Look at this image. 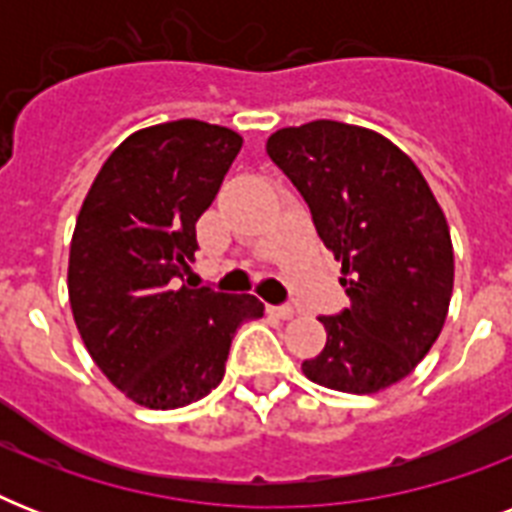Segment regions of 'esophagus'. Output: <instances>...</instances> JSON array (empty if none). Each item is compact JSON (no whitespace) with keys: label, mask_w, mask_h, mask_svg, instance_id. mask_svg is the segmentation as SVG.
I'll use <instances>...</instances> for the list:
<instances>
[{"label":"esophagus","mask_w":512,"mask_h":512,"mask_svg":"<svg viewBox=\"0 0 512 512\" xmlns=\"http://www.w3.org/2000/svg\"><path fill=\"white\" fill-rule=\"evenodd\" d=\"M271 313L273 316H279V319H292V316H295V308H292V305H273Z\"/></svg>","instance_id":"esophagus-1"}]
</instances>
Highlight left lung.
Instances as JSON below:
<instances>
[{
  "instance_id": "8db88e82",
  "label": "left lung",
  "mask_w": 512,
  "mask_h": 512,
  "mask_svg": "<svg viewBox=\"0 0 512 512\" xmlns=\"http://www.w3.org/2000/svg\"><path fill=\"white\" fill-rule=\"evenodd\" d=\"M265 151L342 260L350 297L319 316L327 345L305 377L342 393L404 380L441 335L454 287L449 225L422 172L388 138L329 119L273 132Z\"/></svg>"
}]
</instances>
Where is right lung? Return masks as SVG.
I'll use <instances>...</instances> for the list:
<instances>
[{
    "label": "right lung",
    "mask_w": 512,
    "mask_h": 512,
    "mask_svg": "<svg viewBox=\"0 0 512 512\" xmlns=\"http://www.w3.org/2000/svg\"><path fill=\"white\" fill-rule=\"evenodd\" d=\"M241 151L228 127L180 119L140 130L100 167L76 217L68 300L100 372L148 409L193 404L220 385L255 295L188 289L196 220Z\"/></svg>",
    "instance_id": "obj_1"
}]
</instances>
